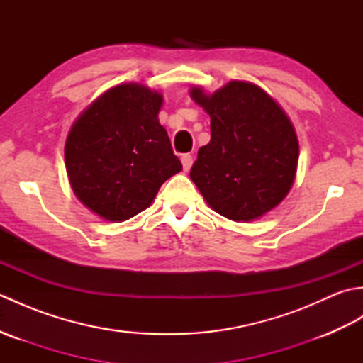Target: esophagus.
<instances>
[{
	"instance_id": "obj_1",
	"label": "esophagus",
	"mask_w": 363,
	"mask_h": 363,
	"mask_svg": "<svg viewBox=\"0 0 363 363\" xmlns=\"http://www.w3.org/2000/svg\"><path fill=\"white\" fill-rule=\"evenodd\" d=\"M181 162H182L184 172H189V169L191 168V164H194V157H191L190 154H184V156L181 157Z\"/></svg>"
}]
</instances>
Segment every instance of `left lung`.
I'll list each match as a JSON object with an SVG mask.
<instances>
[{
  "label": "left lung",
  "instance_id": "left-lung-1",
  "mask_svg": "<svg viewBox=\"0 0 363 363\" xmlns=\"http://www.w3.org/2000/svg\"><path fill=\"white\" fill-rule=\"evenodd\" d=\"M190 96L211 115V142L198 151L191 181L223 217H264L295 182L299 145L287 113L248 81H229L213 94L196 86Z\"/></svg>",
  "mask_w": 363,
  "mask_h": 363
}]
</instances>
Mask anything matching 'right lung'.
<instances>
[{"mask_svg":"<svg viewBox=\"0 0 363 363\" xmlns=\"http://www.w3.org/2000/svg\"><path fill=\"white\" fill-rule=\"evenodd\" d=\"M164 95L138 82L106 90L65 140V168L79 201L106 221L133 218L182 169L159 123Z\"/></svg>","mask_w":363,"mask_h":363,"instance_id":"1","label":"right lung"}]
</instances>
